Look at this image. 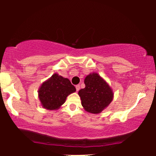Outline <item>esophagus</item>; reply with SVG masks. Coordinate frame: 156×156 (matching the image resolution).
<instances>
[{"instance_id": "1", "label": "esophagus", "mask_w": 156, "mask_h": 156, "mask_svg": "<svg viewBox=\"0 0 156 156\" xmlns=\"http://www.w3.org/2000/svg\"><path fill=\"white\" fill-rule=\"evenodd\" d=\"M76 91H78L79 90H80V85H76Z\"/></svg>"}]
</instances>
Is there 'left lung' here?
Returning <instances> with one entry per match:
<instances>
[{"label": "left lung", "instance_id": "8db88e82", "mask_svg": "<svg viewBox=\"0 0 156 156\" xmlns=\"http://www.w3.org/2000/svg\"><path fill=\"white\" fill-rule=\"evenodd\" d=\"M85 88L80 89L78 94L86 112L100 114L114 99V91L109 84L96 72H91L84 79Z\"/></svg>", "mask_w": 156, "mask_h": 156}]
</instances>
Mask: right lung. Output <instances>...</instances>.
<instances>
[{
  "mask_svg": "<svg viewBox=\"0 0 156 156\" xmlns=\"http://www.w3.org/2000/svg\"><path fill=\"white\" fill-rule=\"evenodd\" d=\"M75 91L76 88L69 79L55 73L40 85L37 92L42 107L47 110H57L65 103L68 96Z\"/></svg>",
  "mask_w": 156,
  "mask_h": 156,
  "instance_id": "1",
  "label": "right lung"
}]
</instances>
